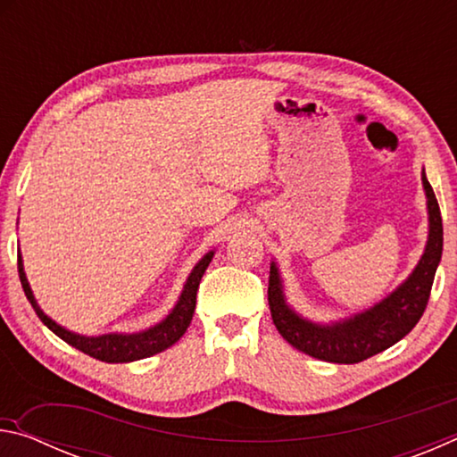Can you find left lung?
<instances>
[{
  "label": "left lung",
  "mask_w": 457,
  "mask_h": 457,
  "mask_svg": "<svg viewBox=\"0 0 457 457\" xmlns=\"http://www.w3.org/2000/svg\"><path fill=\"white\" fill-rule=\"evenodd\" d=\"M421 183L425 199H428L425 205H428L429 221L425 250L411 274L395 290L365 311L330 322L306 319L294 311L286 300L280 268L272 260L268 282L270 312H272L278 332L294 349L320 361L353 365V362L365 361L399 343L420 322L425 306H428L431 284L444 250L442 213H439L436 193H433L425 171H421Z\"/></svg>",
  "instance_id": "1"
}]
</instances>
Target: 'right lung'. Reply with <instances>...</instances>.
Wrapping results in <instances>:
<instances>
[{
    "instance_id": "obj_1",
    "label": "right lung",
    "mask_w": 457,
    "mask_h": 457,
    "mask_svg": "<svg viewBox=\"0 0 457 457\" xmlns=\"http://www.w3.org/2000/svg\"><path fill=\"white\" fill-rule=\"evenodd\" d=\"M213 253L215 250L207 252L205 256L193 266L191 274L183 284L179 298H177L175 306L169 311V314L163 320H159L157 324H153V327L137 330V332H106V335H96V337H87V335H79V332L68 330L66 327H62V324L50 319V316L42 311L32 288H29V282L24 272L21 252H18V272H20L21 288H24L29 304H32V308L37 314V319H40L46 327L54 332V335L60 337L71 346H74V349L88 354L92 359H98L104 362H133L138 359L153 357V354L169 349V346L175 345L177 340L185 335V330H187V327L191 324L193 312H195L197 288H199L201 276L205 274L207 266H210V262L213 260Z\"/></svg>"
}]
</instances>
